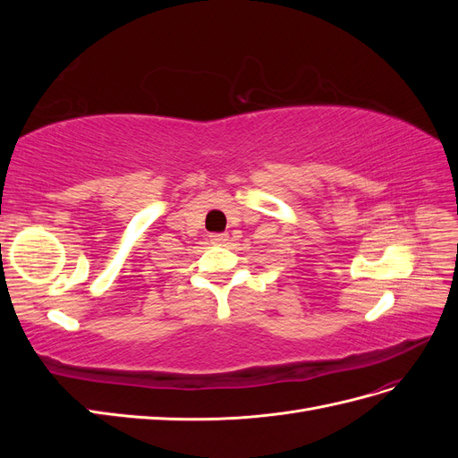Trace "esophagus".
Here are the masks:
<instances>
[{
	"mask_svg": "<svg viewBox=\"0 0 458 458\" xmlns=\"http://www.w3.org/2000/svg\"><path fill=\"white\" fill-rule=\"evenodd\" d=\"M210 241H212V244H227V241H229V237L225 233H214V234H210Z\"/></svg>",
	"mask_w": 458,
	"mask_h": 458,
	"instance_id": "esophagus-1",
	"label": "esophagus"
}]
</instances>
